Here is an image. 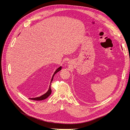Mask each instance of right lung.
Here are the masks:
<instances>
[{"mask_svg":"<svg viewBox=\"0 0 130 130\" xmlns=\"http://www.w3.org/2000/svg\"><path fill=\"white\" fill-rule=\"evenodd\" d=\"M61 70V67H59V68H58V69L56 70V71L55 72V73H54L53 75L52 76V79H51V82H52L53 79V77L55 75V74L56 73H57L58 72H59L60 70ZM52 93V90H51V84L50 85V87H49V89L48 90V91L45 93L44 94V95H42V96H40V97H37V98H30V100H35V101H42V100H45L46 99V98H47L50 95H51V94Z\"/></svg>","mask_w":130,"mask_h":130,"instance_id":"right-lung-1","label":"right lung"}]
</instances>
